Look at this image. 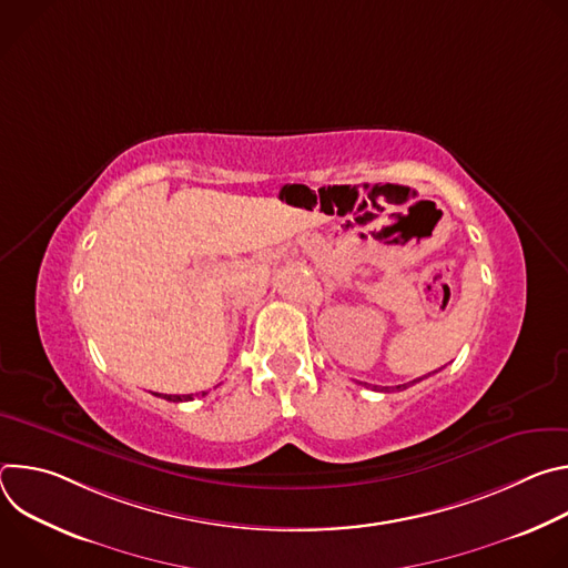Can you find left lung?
<instances>
[{
	"mask_svg": "<svg viewBox=\"0 0 568 568\" xmlns=\"http://www.w3.org/2000/svg\"><path fill=\"white\" fill-rule=\"evenodd\" d=\"M425 377H427V375H425ZM420 379H423V377H418V379H414V382H420ZM402 386H404V388H407V384H402ZM397 388H399V386H397Z\"/></svg>",
	"mask_w": 568,
	"mask_h": 568,
	"instance_id": "8db88e82",
	"label": "left lung"
}]
</instances>
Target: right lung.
Segmentation results:
<instances>
[{
    "mask_svg": "<svg viewBox=\"0 0 568 568\" xmlns=\"http://www.w3.org/2000/svg\"><path fill=\"white\" fill-rule=\"evenodd\" d=\"M204 395V393H202ZM166 399L171 402H182V399H193V395H166Z\"/></svg>",
    "mask_w": 568,
    "mask_h": 568,
    "instance_id": "add662e5",
    "label": "right lung"
}]
</instances>
